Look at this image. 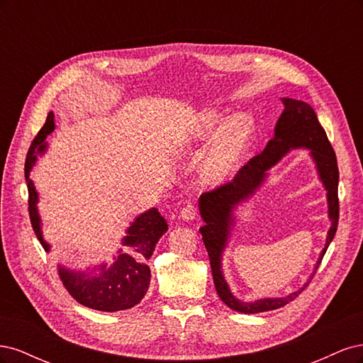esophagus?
Returning <instances> with one entry per match:
<instances>
[{
	"instance_id": "esophagus-1",
	"label": "esophagus",
	"mask_w": 363,
	"mask_h": 363,
	"mask_svg": "<svg viewBox=\"0 0 363 363\" xmlns=\"http://www.w3.org/2000/svg\"><path fill=\"white\" fill-rule=\"evenodd\" d=\"M195 216H196V211H195L194 206L189 204V206L183 207V211H182V213H180V218L183 219V221H186V223L194 221Z\"/></svg>"
}]
</instances>
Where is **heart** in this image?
Masks as SVG:
<instances>
[{
    "label": "heart",
    "instance_id": "obj_1",
    "mask_svg": "<svg viewBox=\"0 0 363 363\" xmlns=\"http://www.w3.org/2000/svg\"><path fill=\"white\" fill-rule=\"evenodd\" d=\"M223 115L216 111L201 112L179 139L184 155L199 152L206 140L221 124ZM256 136V121L248 113L235 115L219 127L201 167V177L211 186L224 184L239 172Z\"/></svg>",
    "mask_w": 363,
    "mask_h": 363
}]
</instances>
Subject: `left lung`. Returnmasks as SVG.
I'll return each mask as SVG.
<instances>
[{
  "mask_svg": "<svg viewBox=\"0 0 363 363\" xmlns=\"http://www.w3.org/2000/svg\"><path fill=\"white\" fill-rule=\"evenodd\" d=\"M284 111L280 115L274 138L268 142L267 148L260 155L252 157L245 167L239 169L236 177L218 189L206 192L200 196V215L204 225L200 228L203 242L206 245L208 259H211L212 276L216 292L230 309L240 313H259L274 311L295 300L311 283L313 274L325 255L337 230L339 219V200L337 183L339 171L336 155L327 139L324 128L316 118L313 108L300 100L294 98H281ZM304 147L309 149L320 179L328 192L329 218L333 225L328 233L326 245L320 259L317 261L313 276L298 291L277 299H261L255 302H242L236 299L229 291L222 272V255L228 245L229 235L235 223L234 211L238 205L247 201L266 181L267 171L284 156L291 149Z\"/></svg>",
  "mask_w": 363,
  "mask_h": 363,
  "instance_id": "obj_1",
  "label": "left lung"
}]
</instances>
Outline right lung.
<instances>
[{"instance_id": "right-lung-1", "label": "right lung", "mask_w": 363, "mask_h": 363, "mask_svg": "<svg viewBox=\"0 0 363 363\" xmlns=\"http://www.w3.org/2000/svg\"><path fill=\"white\" fill-rule=\"evenodd\" d=\"M54 125V113L50 112L45 124L40 128L35 140L31 142L26 160V182L28 188V212L33 230L43 250L50 251L51 245L43 239L42 219L38 211L39 195L30 172L35 167L38 156L47 151V136L51 135ZM168 232V224L156 207L135 218L121 239L119 248L111 263H96L84 269H72L59 265V277L69 295L80 304L95 311L118 312L131 309L144 298L151 280L148 260L163 233Z\"/></svg>"}]
</instances>
